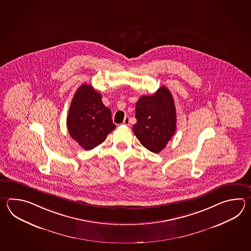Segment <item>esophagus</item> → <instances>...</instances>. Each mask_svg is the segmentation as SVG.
<instances>
[{
  "label": "esophagus",
  "instance_id": "esophagus-1",
  "mask_svg": "<svg viewBox=\"0 0 251 251\" xmlns=\"http://www.w3.org/2000/svg\"><path fill=\"white\" fill-rule=\"evenodd\" d=\"M124 125H126V126H129L130 125V118L129 117H126L125 119H124Z\"/></svg>",
  "mask_w": 251,
  "mask_h": 251
}]
</instances>
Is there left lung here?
<instances>
[{
  "label": "left lung",
  "instance_id": "8db88e82",
  "mask_svg": "<svg viewBox=\"0 0 251 251\" xmlns=\"http://www.w3.org/2000/svg\"><path fill=\"white\" fill-rule=\"evenodd\" d=\"M133 131L146 149L159 153L176 132V107L171 91L160 87L151 96L140 97Z\"/></svg>",
  "mask_w": 251,
  "mask_h": 251
}]
</instances>
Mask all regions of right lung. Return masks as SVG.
<instances>
[{
  "label": "right lung",
  "mask_w": 251,
  "mask_h": 251,
  "mask_svg": "<svg viewBox=\"0 0 251 251\" xmlns=\"http://www.w3.org/2000/svg\"><path fill=\"white\" fill-rule=\"evenodd\" d=\"M67 127L73 139L88 151L102 144L116 125L113 123L110 109L102 102L101 94L85 83L73 98Z\"/></svg>",
  "instance_id": "1"
}]
</instances>
